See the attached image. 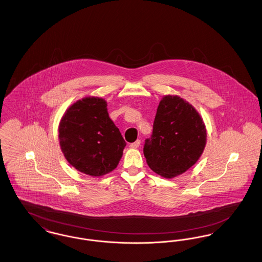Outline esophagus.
<instances>
[{
	"label": "esophagus",
	"instance_id": "obj_1",
	"mask_svg": "<svg viewBox=\"0 0 262 262\" xmlns=\"http://www.w3.org/2000/svg\"><path fill=\"white\" fill-rule=\"evenodd\" d=\"M139 146H140V140H139V139H137L135 142H133V143L129 144V147H132V148H137V147H139Z\"/></svg>",
	"mask_w": 262,
	"mask_h": 262
}]
</instances>
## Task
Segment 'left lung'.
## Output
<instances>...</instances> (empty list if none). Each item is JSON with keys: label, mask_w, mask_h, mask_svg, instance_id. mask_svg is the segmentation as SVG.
Masks as SVG:
<instances>
[{"label": "left lung", "mask_w": 262, "mask_h": 262, "mask_svg": "<svg viewBox=\"0 0 262 262\" xmlns=\"http://www.w3.org/2000/svg\"><path fill=\"white\" fill-rule=\"evenodd\" d=\"M206 143V129L196 110L178 96L159 103L143 153L151 170L164 178L183 174L200 159Z\"/></svg>", "instance_id": "left-lung-1"}]
</instances>
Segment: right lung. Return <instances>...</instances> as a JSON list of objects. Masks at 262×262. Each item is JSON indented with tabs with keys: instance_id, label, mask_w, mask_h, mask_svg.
I'll return each mask as SVG.
<instances>
[{
	"instance_id": "1",
	"label": "right lung",
	"mask_w": 262,
	"mask_h": 262,
	"mask_svg": "<svg viewBox=\"0 0 262 262\" xmlns=\"http://www.w3.org/2000/svg\"><path fill=\"white\" fill-rule=\"evenodd\" d=\"M62 153L81 173L100 177L118 166L125 143L109 117L106 101L86 97L72 105L59 126Z\"/></svg>"
}]
</instances>
